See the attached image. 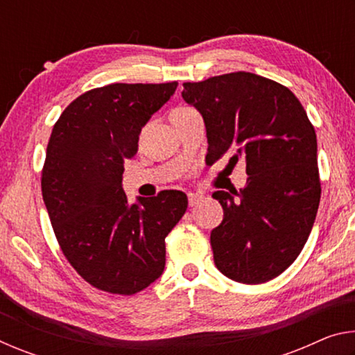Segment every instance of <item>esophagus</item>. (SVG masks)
<instances>
[{
  "instance_id": "esophagus-1",
  "label": "esophagus",
  "mask_w": 355,
  "mask_h": 355,
  "mask_svg": "<svg viewBox=\"0 0 355 355\" xmlns=\"http://www.w3.org/2000/svg\"><path fill=\"white\" fill-rule=\"evenodd\" d=\"M202 199H203V196H200V194H194V192H189V194H188L189 207L199 205V202H202Z\"/></svg>"
}]
</instances>
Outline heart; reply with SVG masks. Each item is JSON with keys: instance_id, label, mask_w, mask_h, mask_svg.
<instances>
[{"instance_id": "1", "label": "heart", "mask_w": 355, "mask_h": 355, "mask_svg": "<svg viewBox=\"0 0 355 355\" xmlns=\"http://www.w3.org/2000/svg\"><path fill=\"white\" fill-rule=\"evenodd\" d=\"M183 110H188V106H178V107H173L172 111H183Z\"/></svg>"}]
</instances>
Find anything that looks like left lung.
<instances>
[{
	"instance_id": "8db88e82",
	"label": "left lung",
	"mask_w": 355,
	"mask_h": 355,
	"mask_svg": "<svg viewBox=\"0 0 355 355\" xmlns=\"http://www.w3.org/2000/svg\"><path fill=\"white\" fill-rule=\"evenodd\" d=\"M183 87L205 120L207 158H243L249 175L239 192L213 194L224 208L209 238L216 266L245 285L275 279L304 249L320 207L313 125L290 89L249 71Z\"/></svg>"
}]
</instances>
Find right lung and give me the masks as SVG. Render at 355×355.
Masks as SVG:
<instances>
[{
	"label": "right lung",
	"instance_id": "add662e5",
	"mask_svg": "<svg viewBox=\"0 0 355 355\" xmlns=\"http://www.w3.org/2000/svg\"><path fill=\"white\" fill-rule=\"evenodd\" d=\"M177 81L114 83L81 94L53 127L42 167V196L62 254L97 290L131 296L159 277L166 236L188 208L182 191L128 205L125 159L139 133L175 92Z\"/></svg>",
	"mask_w": 355,
	"mask_h": 355
}]
</instances>
